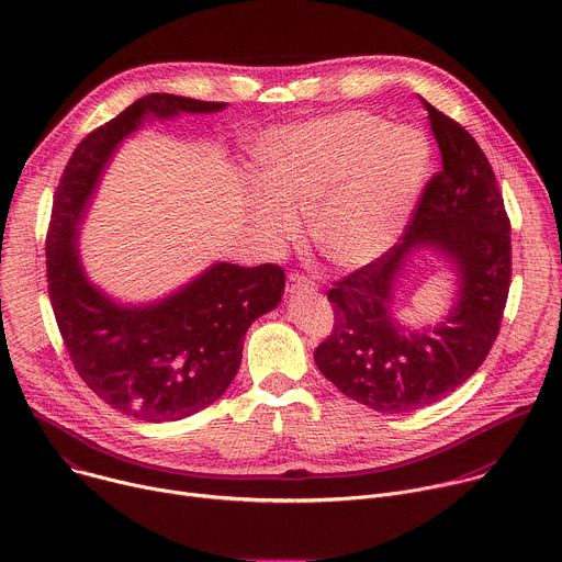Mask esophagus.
I'll list each match as a JSON object with an SVG mask.
<instances>
[{
    "mask_svg": "<svg viewBox=\"0 0 562 562\" xmlns=\"http://www.w3.org/2000/svg\"><path fill=\"white\" fill-rule=\"evenodd\" d=\"M286 289L291 291V293H295V291H315V282L311 280V278H306L304 273H300V271H293V273H289V278H286Z\"/></svg>",
    "mask_w": 562,
    "mask_h": 562,
    "instance_id": "1",
    "label": "esophagus"
}]
</instances>
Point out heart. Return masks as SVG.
I'll use <instances>...</instances> for the list:
<instances>
[{
	"instance_id": "heart-1",
	"label": "heart",
	"mask_w": 562,
	"mask_h": 562,
	"mask_svg": "<svg viewBox=\"0 0 562 562\" xmlns=\"http://www.w3.org/2000/svg\"><path fill=\"white\" fill-rule=\"evenodd\" d=\"M431 144L414 126L338 111L269 133L258 144L260 195L251 222L280 243L308 215V235L336 267H362L405 228L431 171Z\"/></svg>"
}]
</instances>
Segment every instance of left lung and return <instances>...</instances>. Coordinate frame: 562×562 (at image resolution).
<instances>
[{
	"instance_id": "obj_1",
	"label": "left lung",
	"mask_w": 562,
	"mask_h": 562,
	"mask_svg": "<svg viewBox=\"0 0 562 562\" xmlns=\"http://www.w3.org/2000/svg\"><path fill=\"white\" fill-rule=\"evenodd\" d=\"M442 169L427 182L403 243L329 289L336 325L313 353L345 395L380 414L429 407L485 362L512 284V224L490 159L449 115L423 100ZM420 246L459 273L457 304L436 328L412 333L390 315L392 282Z\"/></svg>"
}]
</instances>
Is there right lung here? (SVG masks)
I'll return each mask as SVG.
<instances>
[{"label":"right lung","mask_w":562,"mask_h":562,"mask_svg":"<svg viewBox=\"0 0 562 562\" xmlns=\"http://www.w3.org/2000/svg\"><path fill=\"white\" fill-rule=\"evenodd\" d=\"M224 106L169 93L139 98L77 144L53 198L46 278L61 340L87 386L137 420H182L215 403L239 369L251 323L280 304L284 271L217 262L165 300L124 306L89 282L79 224L109 157L148 115L167 120Z\"/></svg>","instance_id":"add662e5"}]
</instances>
